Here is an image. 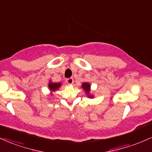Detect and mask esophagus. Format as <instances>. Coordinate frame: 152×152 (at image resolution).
<instances>
[{"label":"esophagus","mask_w":152,"mask_h":152,"mask_svg":"<svg viewBox=\"0 0 152 152\" xmlns=\"http://www.w3.org/2000/svg\"><path fill=\"white\" fill-rule=\"evenodd\" d=\"M66 82H67V83H69V84H72V83H74V78H66Z\"/></svg>","instance_id":"1"}]
</instances>
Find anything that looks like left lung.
<instances>
[{
	"label": "left lung",
	"mask_w": 152,
	"mask_h": 152,
	"mask_svg": "<svg viewBox=\"0 0 152 152\" xmlns=\"http://www.w3.org/2000/svg\"><path fill=\"white\" fill-rule=\"evenodd\" d=\"M82 88H83L87 94H89V88H90V85L87 83H83L82 84Z\"/></svg>",
	"instance_id": "left-lung-1"
}]
</instances>
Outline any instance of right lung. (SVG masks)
<instances>
[{"mask_svg":"<svg viewBox=\"0 0 152 152\" xmlns=\"http://www.w3.org/2000/svg\"><path fill=\"white\" fill-rule=\"evenodd\" d=\"M60 86H61L60 83H52V82H50V83H49V84H48L49 88L51 91H55V90L58 89Z\"/></svg>","mask_w":152,"mask_h":152,"instance_id":"1","label":"right lung"}]
</instances>
